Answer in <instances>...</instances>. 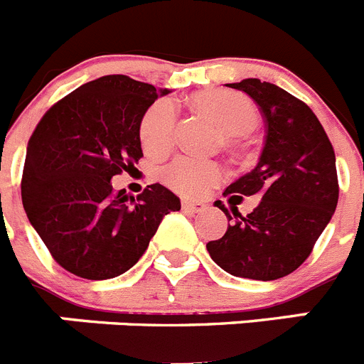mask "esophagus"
<instances>
[{
	"instance_id": "1",
	"label": "esophagus",
	"mask_w": 364,
	"mask_h": 364,
	"mask_svg": "<svg viewBox=\"0 0 364 364\" xmlns=\"http://www.w3.org/2000/svg\"><path fill=\"white\" fill-rule=\"evenodd\" d=\"M205 208L204 202H197V200H182V210L189 211V213H198Z\"/></svg>"
}]
</instances>
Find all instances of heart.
I'll list each match as a JSON object with an SVG mask.
<instances>
[{
    "mask_svg": "<svg viewBox=\"0 0 364 364\" xmlns=\"http://www.w3.org/2000/svg\"><path fill=\"white\" fill-rule=\"evenodd\" d=\"M193 107L213 118L228 134L252 133L259 124V111L247 96L228 89H204L191 95ZM176 111L171 102L151 105L140 122V140L147 153L162 154L175 142ZM224 178V167L215 160L182 154L164 169V180L175 191L197 197Z\"/></svg>",
    "mask_w": 364,
    "mask_h": 364,
    "instance_id": "obj_1",
    "label": "heart"
}]
</instances>
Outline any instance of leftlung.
Masks as SVG:
<instances>
[{
    "label": "left lung",
    "instance_id": "left-lung-1",
    "mask_svg": "<svg viewBox=\"0 0 364 364\" xmlns=\"http://www.w3.org/2000/svg\"><path fill=\"white\" fill-rule=\"evenodd\" d=\"M228 87L259 105L266 122L264 147L255 169L224 191L233 202V217L220 200L215 202L231 222L224 237L205 247L235 277L275 281L308 259L336 211V153L314 111L284 89L257 78ZM253 194L261 202L252 214L240 215L236 204Z\"/></svg>",
    "mask_w": 364,
    "mask_h": 364
}]
</instances>
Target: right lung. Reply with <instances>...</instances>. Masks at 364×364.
Instances as JSON below:
<instances>
[{
	"mask_svg": "<svg viewBox=\"0 0 364 364\" xmlns=\"http://www.w3.org/2000/svg\"><path fill=\"white\" fill-rule=\"evenodd\" d=\"M167 89L109 74L45 112L27 146L21 200L53 259L89 281L133 268L180 198L151 184L134 198L111 178L142 159L140 122Z\"/></svg>",
	"mask_w": 364,
	"mask_h": 364,
	"instance_id": "1",
	"label": "right lung"
}]
</instances>
